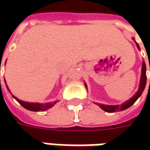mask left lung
<instances>
[{"instance_id":"obj_1","label":"left lung","mask_w":150,"mask_h":150,"mask_svg":"<svg viewBox=\"0 0 150 150\" xmlns=\"http://www.w3.org/2000/svg\"><path fill=\"white\" fill-rule=\"evenodd\" d=\"M0 68H1V63H0ZM4 81L6 83V80L4 78ZM0 86H1V80H0ZM7 87V85H6ZM8 88V87H7ZM9 90V89H8ZM10 91V90H9ZM12 97L14 98L19 103H20L21 106L23 108H25L26 109L30 110V111H34V112H38V111H43L46 110L47 108H50L54 105L56 103V102L53 103H28V102H24V101H21L20 99H18L17 98H16L15 96L12 95Z\"/></svg>"}]
</instances>
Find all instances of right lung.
I'll use <instances>...</instances> for the list:
<instances>
[{
	"label": "right lung",
	"mask_w": 150,
	"mask_h": 150,
	"mask_svg": "<svg viewBox=\"0 0 150 150\" xmlns=\"http://www.w3.org/2000/svg\"><path fill=\"white\" fill-rule=\"evenodd\" d=\"M137 46H138V48H139L138 43ZM149 70H150V67H149ZM146 83H147V76H146V65H145V62H143V65H142V75H141V79H140V83H139V90L138 92L136 93V94L131 99H129V101H127L126 103H124V104L122 105H118V106H102L101 108L105 110L107 112H113L115 111H122V110H124L128 108H129L130 106H132L134 103L136 102V100L141 96L142 93L144 92V90L145 88V86H146ZM86 86V85H85ZM149 86H150V80H149Z\"/></svg>",
	"instance_id": "right-lung-1"
}]
</instances>
